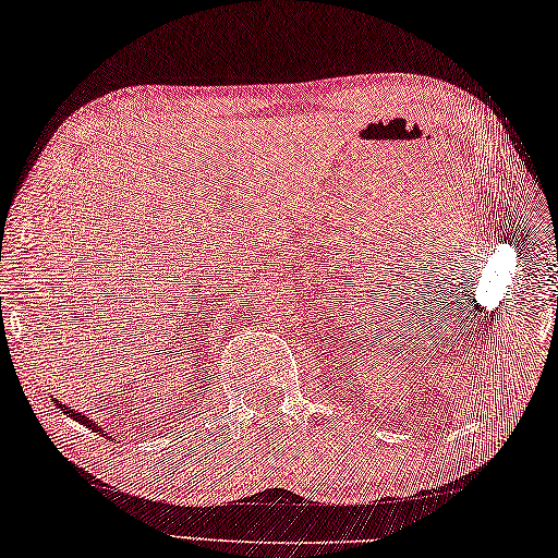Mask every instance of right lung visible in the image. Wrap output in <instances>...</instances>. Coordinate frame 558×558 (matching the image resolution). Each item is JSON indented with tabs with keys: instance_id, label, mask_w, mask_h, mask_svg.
<instances>
[{
	"instance_id": "1",
	"label": "right lung",
	"mask_w": 558,
	"mask_h": 558,
	"mask_svg": "<svg viewBox=\"0 0 558 558\" xmlns=\"http://www.w3.org/2000/svg\"><path fill=\"white\" fill-rule=\"evenodd\" d=\"M57 407H59V409H62V411H64V414H70L72 418H76V422H82V424H87L89 428H94V432H101V428H99L97 424H92L87 416H82V414H80V411H74L72 407H64V404H57Z\"/></svg>"
}]
</instances>
